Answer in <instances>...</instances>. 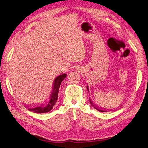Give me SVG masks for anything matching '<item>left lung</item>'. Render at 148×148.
I'll list each match as a JSON object with an SVG mask.
<instances>
[{"mask_svg":"<svg viewBox=\"0 0 148 148\" xmlns=\"http://www.w3.org/2000/svg\"><path fill=\"white\" fill-rule=\"evenodd\" d=\"M87 90H88V86L87 87ZM89 101H90V103H91V105H92V106L95 107V108L96 109V110H98V111H100V112H106V110H103V109H101V108H100V107H98L97 106H95V105H94L93 103H92V102L91 101V100H90V99H89ZM108 110V109H107Z\"/></svg>","mask_w":148,"mask_h":148,"instance_id":"8db88e82","label":"left lung"}]
</instances>
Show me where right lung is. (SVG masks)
I'll return each mask as SVG.
<instances>
[{
	"instance_id": "obj_1",
	"label": "right lung",
	"mask_w": 148,
	"mask_h": 148,
	"mask_svg": "<svg viewBox=\"0 0 148 148\" xmlns=\"http://www.w3.org/2000/svg\"><path fill=\"white\" fill-rule=\"evenodd\" d=\"M66 77V74H63L56 77L52 85V90L49 98V102L45 105L41 104V106L37 107H33V108L27 107L29 111L36 112V113H44V112H48L51 111L58 100L59 88H60L61 83Z\"/></svg>"
}]
</instances>
